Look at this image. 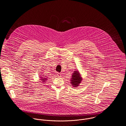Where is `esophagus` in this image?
I'll list each match as a JSON object with an SVG mask.
<instances>
[{
    "label": "esophagus",
    "mask_w": 126,
    "mask_h": 126,
    "mask_svg": "<svg viewBox=\"0 0 126 126\" xmlns=\"http://www.w3.org/2000/svg\"><path fill=\"white\" fill-rule=\"evenodd\" d=\"M57 75H58V76H61L62 75V74H61V73H57Z\"/></svg>",
    "instance_id": "esophagus-1"
}]
</instances>
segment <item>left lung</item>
Masks as SVG:
<instances>
[{
  "mask_svg": "<svg viewBox=\"0 0 126 126\" xmlns=\"http://www.w3.org/2000/svg\"><path fill=\"white\" fill-rule=\"evenodd\" d=\"M82 80V78L79 71H75L72 73V78L70 79V83L73 87H77L79 86Z\"/></svg>",
  "mask_w": 126,
  "mask_h": 126,
  "instance_id": "obj_1",
  "label": "left lung"
}]
</instances>
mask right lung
<instances>
[{
	"label": "right lung",
	"mask_w": 126,
	"mask_h": 126,
	"mask_svg": "<svg viewBox=\"0 0 126 126\" xmlns=\"http://www.w3.org/2000/svg\"><path fill=\"white\" fill-rule=\"evenodd\" d=\"M40 75H41L40 77V80H41L43 83L45 82V81H46V80H47V78H46L45 76H43V75L40 74Z\"/></svg>",
	"instance_id": "add662e5"
}]
</instances>
